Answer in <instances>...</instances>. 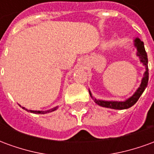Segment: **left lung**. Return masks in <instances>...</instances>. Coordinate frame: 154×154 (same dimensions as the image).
Returning <instances> with one entry per match:
<instances>
[{"mask_svg": "<svg viewBox=\"0 0 154 154\" xmlns=\"http://www.w3.org/2000/svg\"><path fill=\"white\" fill-rule=\"evenodd\" d=\"M134 47L137 49L136 52V56L139 57L140 63L145 67V72L143 73V77L142 80H141V83L139 87L136 90L134 93L133 94L132 96L129 97L128 99L123 101H119V100H100V99H97L92 96V94L89 90V93H90L91 97L94 100V101L100 106L106 107V108H110V109H114V110H125L128 109L129 107L133 106L134 104L137 102V100H139V97H141L143 92L144 91L145 88L147 87L148 85V82H149V67H148V56H147V53H146L145 48H144V44L143 42L140 40V38H135L134 40Z\"/></svg>", "mask_w": 154, "mask_h": 154, "instance_id": "left-lung-1", "label": "left lung"}]
</instances>
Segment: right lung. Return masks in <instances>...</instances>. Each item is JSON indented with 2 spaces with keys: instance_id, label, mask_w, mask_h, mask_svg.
<instances>
[{
  "instance_id": "right-lung-1",
  "label": "right lung",
  "mask_w": 154,
  "mask_h": 154,
  "mask_svg": "<svg viewBox=\"0 0 154 154\" xmlns=\"http://www.w3.org/2000/svg\"><path fill=\"white\" fill-rule=\"evenodd\" d=\"M24 110H27L28 112H30V113H34V114H41V115H44V114H47V113H50V112H53L54 110H56L58 108V106H55L54 108H52V109H49V110H28V109H25V107L21 106Z\"/></svg>"
}]
</instances>
